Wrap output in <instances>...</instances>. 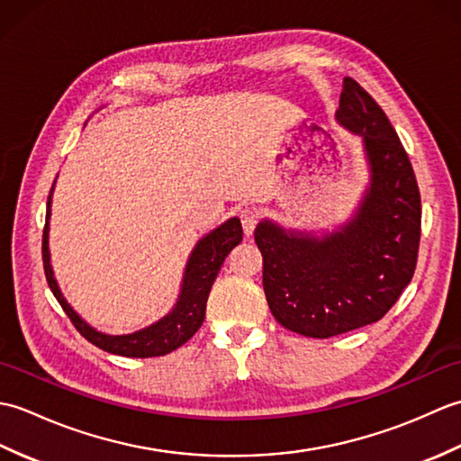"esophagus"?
I'll list each match as a JSON object with an SVG mask.
<instances>
[{
    "label": "esophagus",
    "instance_id": "obj_1",
    "mask_svg": "<svg viewBox=\"0 0 461 461\" xmlns=\"http://www.w3.org/2000/svg\"><path fill=\"white\" fill-rule=\"evenodd\" d=\"M240 220H241L246 236H251L253 230H256V223H258V210L256 208H241L240 210Z\"/></svg>",
    "mask_w": 461,
    "mask_h": 461
}]
</instances>
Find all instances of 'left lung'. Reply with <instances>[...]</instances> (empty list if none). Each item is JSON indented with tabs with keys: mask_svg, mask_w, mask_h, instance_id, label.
<instances>
[{
	"mask_svg": "<svg viewBox=\"0 0 461 461\" xmlns=\"http://www.w3.org/2000/svg\"><path fill=\"white\" fill-rule=\"evenodd\" d=\"M337 121L362 136L370 166L355 218L322 238L285 231L269 220L256 228L273 317L312 339L384 317L412 281L422 230L420 190L404 146L378 103L350 77L342 81Z\"/></svg>",
	"mask_w": 461,
	"mask_h": 461,
	"instance_id": "8db88e82",
	"label": "left lung"
}]
</instances>
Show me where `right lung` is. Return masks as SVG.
Returning a JSON list of instances; mask_svg holds the SVG:
<instances>
[{
	"label": "right lung",
	"instance_id": "add662e5",
	"mask_svg": "<svg viewBox=\"0 0 461 461\" xmlns=\"http://www.w3.org/2000/svg\"><path fill=\"white\" fill-rule=\"evenodd\" d=\"M53 192V188H51ZM49 215H51V194L47 198V218H45V230H43V267L49 287H51L59 305L63 307L67 317L71 319L75 329L81 335L111 355L121 357H132V358H149V357H164L168 352L182 347L185 340L194 337V332L202 327L205 317V303H208L210 289L213 285L215 277L221 263L228 258V253L238 246L243 238L241 221L240 218H231L220 228L210 231L208 236L202 238L192 251L188 259V266L184 271L180 297L176 307L160 319L154 325L146 327L142 330L131 332V335H104V332L86 325L73 307L65 301L61 289H59L57 281L53 277L51 269V256H49Z\"/></svg>",
	"mask_w": 461,
	"mask_h": 461
}]
</instances>
